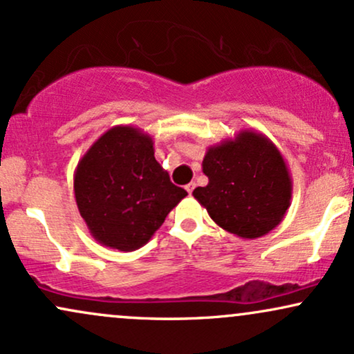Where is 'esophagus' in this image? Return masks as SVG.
<instances>
[{
  "mask_svg": "<svg viewBox=\"0 0 354 354\" xmlns=\"http://www.w3.org/2000/svg\"><path fill=\"white\" fill-rule=\"evenodd\" d=\"M185 189L186 191H188V193L191 194V193H193V189H194V183H188V185H186L185 186Z\"/></svg>",
  "mask_w": 354,
  "mask_h": 354,
  "instance_id": "esophagus-1",
  "label": "esophagus"
}]
</instances>
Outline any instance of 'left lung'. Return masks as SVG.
Segmentation results:
<instances>
[{"label": "left lung", "instance_id": "left-lung-1", "mask_svg": "<svg viewBox=\"0 0 354 354\" xmlns=\"http://www.w3.org/2000/svg\"><path fill=\"white\" fill-rule=\"evenodd\" d=\"M203 173L208 185L198 186L193 196L218 226L239 238L265 236L291 205L293 181L286 161L273 141L254 129L209 146Z\"/></svg>", "mask_w": 354, "mask_h": 354}]
</instances>
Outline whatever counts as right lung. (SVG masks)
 <instances>
[{"mask_svg":"<svg viewBox=\"0 0 354 354\" xmlns=\"http://www.w3.org/2000/svg\"><path fill=\"white\" fill-rule=\"evenodd\" d=\"M153 138L118 124L95 141L75 169L81 218L100 245L120 251L145 246L186 196L154 158Z\"/></svg>","mask_w":354,"mask_h":354,"instance_id":"1","label":"right lung"}]
</instances>
